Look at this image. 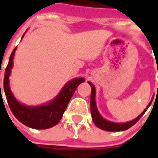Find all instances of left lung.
I'll return each mask as SVG.
<instances>
[{"mask_svg": "<svg viewBox=\"0 0 158 158\" xmlns=\"http://www.w3.org/2000/svg\"><path fill=\"white\" fill-rule=\"evenodd\" d=\"M89 84L91 87V96H90V112H91V117H92V120L94 122V124L102 130L110 131V132H118V131H124L130 128L132 126L136 123L137 121L142 118L143 114L145 113V112L147 111V109L149 108V106L151 105L152 100L149 102V104L147 106V107L145 108V110L143 111L137 118L135 119L128 121V122H125V123H117V122H112L110 120H107L105 118H103L101 116V114L98 112V108H97V105H96V89H95L94 85L90 82H89Z\"/></svg>", "mask_w": 158, "mask_h": 158, "instance_id": "1", "label": "left lung"}]
</instances>
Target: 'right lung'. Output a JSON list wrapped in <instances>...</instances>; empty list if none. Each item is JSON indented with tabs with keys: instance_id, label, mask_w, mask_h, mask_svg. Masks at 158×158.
Masks as SVG:
<instances>
[{
	"instance_id": "right-lung-1",
	"label": "right lung",
	"mask_w": 158,
	"mask_h": 158,
	"mask_svg": "<svg viewBox=\"0 0 158 158\" xmlns=\"http://www.w3.org/2000/svg\"><path fill=\"white\" fill-rule=\"evenodd\" d=\"M24 36V34H23ZM22 38V39H23ZM16 47L9 57V64L5 70L3 88L10 110L15 118L23 125L34 129L50 128L59 123L76 88L84 82V78L78 77L67 82L59 94L49 103L38 106L21 104L14 97L9 87V76L13 68V59ZM1 91V84H0Z\"/></svg>"
}]
</instances>
